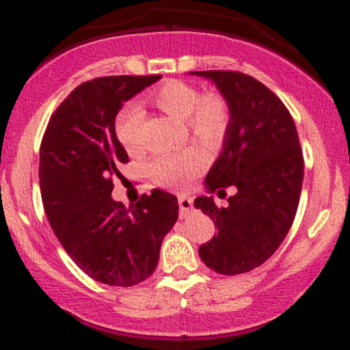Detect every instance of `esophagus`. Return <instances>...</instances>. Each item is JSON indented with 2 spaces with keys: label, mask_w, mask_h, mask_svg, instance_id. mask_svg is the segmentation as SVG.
<instances>
[{
  "label": "esophagus",
  "mask_w": 350,
  "mask_h": 350,
  "mask_svg": "<svg viewBox=\"0 0 350 350\" xmlns=\"http://www.w3.org/2000/svg\"><path fill=\"white\" fill-rule=\"evenodd\" d=\"M178 202H179V217L180 219H184V217H187L189 212L192 211V199L187 198V196H179Z\"/></svg>",
  "instance_id": "34e87169"
}]
</instances>
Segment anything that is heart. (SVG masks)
<instances>
[{
    "label": "heart",
    "instance_id": "heart-1",
    "mask_svg": "<svg viewBox=\"0 0 350 350\" xmlns=\"http://www.w3.org/2000/svg\"><path fill=\"white\" fill-rule=\"evenodd\" d=\"M148 100L172 118L184 120L189 131L207 148H217L226 138L230 110L220 95L200 97L198 87L183 80H167L152 90ZM142 124L143 111L138 107L124 108L116 118V138L126 151L136 152L142 148ZM202 166L204 156L199 148L184 146L154 156L148 164V171L159 186L179 189L186 186Z\"/></svg>",
    "mask_w": 350,
    "mask_h": 350
}]
</instances>
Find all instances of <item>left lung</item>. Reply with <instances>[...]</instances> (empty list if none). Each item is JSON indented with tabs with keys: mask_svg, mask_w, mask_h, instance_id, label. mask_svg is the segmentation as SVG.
Wrapping results in <instances>:
<instances>
[{
	"mask_svg": "<svg viewBox=\"0 0 350 350\" xmlns=\"http://www.w3.org/2000/svg\"><path fill=\"white\" fill-rule=\"evenodd\" d=\"M211 80L230 110L222 150L206 176L208 192L234 186L228 206L200 196L194 207L214 220L217 234L199 256L220 275H239L267 262L290 232L298 211L304 163L290 111L250 75L230 70L189 72Z\"/></svg>",
	"mask_w": 350,
	"mask_h": 350,
	"instance_id": "obj_1",
	"label": "left lung"
}]
</instances>
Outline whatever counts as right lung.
Here are the masks:
<instances>
[{
	"label": "right lung",
	"mask_w": 350,
	"mask_h": 350,
	"mask_svg": "<svg viewBox=\"0 0 350 350\" xmlns=\"http://www.w3.org/2000/svg\"><path fill=\"white\" fill-rule=\"evenodd\" d=\"M161 75L88 80L60 103L39 152L44 211L64 250L90 278L135 286L152 275L178 198L154 189L126 208L111 198V178L128 154L116 138L122 105Z\"/></svg>",
	"instance_id": "obj_1"
}]
</instances>
